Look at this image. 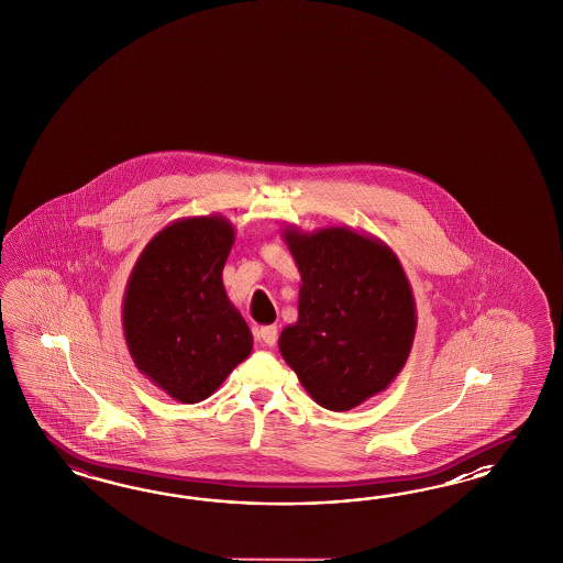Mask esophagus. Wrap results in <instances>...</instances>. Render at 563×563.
Segmentation results:
<instances>
[{"label": "esophagus", "instance_id": "34e87169", "mask_svg": "<svg viewBox=\"0 0 563 563\" xmlns=\"http://www.w3.org/2000/svg\"><path fill=\"white\" fill-rule=\"evenodd\" d=\"M257 339H260L262 344H266V346H274V344H276V339H278V330H276V325H264V328H260Z\"/></svg>", "mask_w": 563, "mask_h": 563}]
</instances>
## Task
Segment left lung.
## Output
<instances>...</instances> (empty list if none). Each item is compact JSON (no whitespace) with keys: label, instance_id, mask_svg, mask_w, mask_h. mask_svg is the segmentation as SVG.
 <instances>
[{"label":"left lung","instance_id":"8db88e82","mask_svg":"<svg viewBox=\"0 0 563 563\" xmlns=\"http://www.w3.org/2000/svg\"><path fill=\"white\" fill-rule=\"evenodd\" d=\"M295 260L299 318L278 349L307 394L328 410H351L384 393L415 341L417 307L393 250L351 227L283 229Z\"/></svg>","mask_w":563,"mask_h":563}]
</instances>
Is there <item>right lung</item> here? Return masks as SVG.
<instances>
[{"instance_id":"1","label":"right lung","mask_w":563,"mask_h":563,"mask_svg":"<svg viewBox=\"0 0 563 563\" xmlns=\"http://www.w3.org/2000/svg\"><path fill=\"white\" fill-rule=\"evenodd\" d=\"M235 227L221 214L170 222L142 250L121 324L140 374L184 405L202 402L250 357L254 336L227 297Z\"/></svg>"}]
</instances>
